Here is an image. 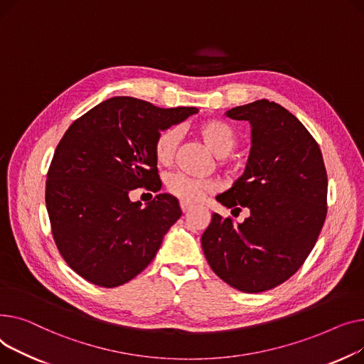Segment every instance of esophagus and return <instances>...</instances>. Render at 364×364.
Instances as JSON below:
<instances>
[{
  "label": "esophagus",
  "mask_w": 364,
  "mask_h": 364,
  "mask_svg": "<svg viewBox=\"0 0 364 364\" xmlns=\"http://www.w3.org/2000/svg\"><path fill=\"white\" fill-rule=\"evenodd\" d=\"M179 204H181V208H182V211H183V213H186V211H189V210L194 208V204H191V203L183 201V200H182Z\"/></svg>",
  "instance_id": "1"
}]
</instances>
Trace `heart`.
<instances>
[{
    "label": "heart",
    "instance_id": "1",
    "mask_svg": "<svg viewBox=\"0 0 364 364\" xmlns=\"http://www.w3.org/2000/svg\"><path fill=\"white\" fill-rule=\"evenodd\" d=\"M197 135L207 145L210 151L218 156L225 157L233 151L237 146V134L232 127L219 119H208L197 124ZM181 139V132L176 126H170L157 134L153 144V154L159 164H168L173 160L176 148ZM166 188L170 194L183 201H198L207 192H211L215 185L210 181L192 179L185 175H172L167 182Z\"/></svg>",
    "mask_w": 364,
    "mask_h": 364
}]
</instances>
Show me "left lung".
Returning <instances> with one entry per match:
<instances>
[{"label":"left lung","mask_w":364,"mask_h":364,"mask_svg":"<svg viewBox=\"0 0 364 364\" xmlns=\"http://www.w3.org/2000/svg\"><path fill=\"white\" fill-rule=\"evenodd\" d=\"M251 124L244 175L216 200L242 223L213 213L201 237L205 259L222 281L254 294L281 285L303 266L328 213V175L318 144L282 105L267 100L226 112Z\"/></svg>","instance_id":"left-lung-1"}]
</instances>
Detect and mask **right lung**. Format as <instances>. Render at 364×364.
<instances>
[{
	"mask_svg": "<svg viewBox=\"0 0 364 364\" xmlns=\"http://www.w3.org/2000/svg\"><path fill=\"white\" fill-rule=\"evenodd\" d=\"M197 112L114 97L76 119L63 135L47 173L46 204L61 257L85 281L120 287L156 257L166 232L182 216L179 203L157 194L141 208L129 192L160 191L154 139Z\"/></svg>",
	"mask_w": 364,
	"mask_h": 364,
	"instance_id": "add662e5",
	"label": "right lung"
}]
</instances>
